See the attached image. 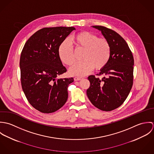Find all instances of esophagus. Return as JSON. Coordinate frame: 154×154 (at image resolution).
I'll return each instance as SVG.
<instances>
[{
    "mask_svg": "<svg viewBox=\"0 0 154 154\" xmlns=\"http://www.w3.org/2000/svg\"><path fill=\"white\" fill-rule=\"evenodd\" d=\"M82 79V78H81V77H75L74 78V80L75 81H79V80H81V79Z\"/></svg>",
    "mask_w": 154,
    "mask_h": 154,
    "instance_id": "1",
    "label": "esophagus"
}]
</instances>
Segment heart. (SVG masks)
Listing matches in <instances>:
<instances>
[{
  "label": "heart",
  "mask_w": 154,
  "mask_h": 154,
  "mask_svg": "<svg viewBox=\"0 0 154 154\" xmlns=\"http://www.w3.org/2000/svg\"><path fill=\"white\" fill-rule=\"evenodd\" d=\"M72 42L76 50L84 49L82 62L76 63L69 69V73L73 76H85L94 68L100 70L108 63L111 53L110 42L104 38L98 36L89 31H82L72 38ZM59 56L61 61L67 66L75 62L73 48L66 42L59 48Z\"/></svg>",
  "instance_id": "heart-1"
}]
</instances>
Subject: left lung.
I'll list each match as a JSON object with an SVG mask.
<instances>
[{
    "label": "left lung",
    "mask_w": 154,
    "mask_h": 154,
    "mask_svg": "<svg viewBox=\"0 0 154 154\" xmlns=\"http://www.w3.org/2000/svg\"><path fill=\"white\" fill-rule=\"evenodd\" d=\"M92 27L101 31L110 42L111 53L108 63L97 75L103 78L88 76L90 86L87 94L95 107L110 111L119 107L130 93L133 81L134 59L128 44L118 33L103 26Z\"/></svg>",
    "instance_id": "obj_1"
}]
</instances>
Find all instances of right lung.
<instances>
[{
    "instance_id": "add662e5",
    "label": "right lung",
    "mask_w": 154,
    "mask_h": 154,
    "mask_svg": "<svg viewBox=\"0 0 154 154\" xmlns=\"http://www.w3.org/2000/svg\"><path fill=\"white\" fill-rule=\"evenodd\" d=\"M74 27L44 28L35 32L22 49L20 66L22 88L29 104L43 113L60 109L68 98L73 78L57 77L67 71L59 48Z\"/></svg>"
}]
</instances>
